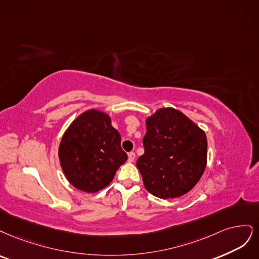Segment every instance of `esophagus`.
I'll return each instance as SVG.
<instances>
[{"label": "esophagus", "mask_w": 259, "mask_h": 259, "mask_svg": "<svg viewBox=\"0 0 259 259\" xmlns=\"http://www.w3.org/2000/svg\"><path fill=\"white\" fill-rule=\"evenodd\" d=\"M136 159V154L133 153V152H131V153H129L128 154V161L129 162H133V160Z\"/></svg>", "instance_id": "obj_1"}]
</instances>
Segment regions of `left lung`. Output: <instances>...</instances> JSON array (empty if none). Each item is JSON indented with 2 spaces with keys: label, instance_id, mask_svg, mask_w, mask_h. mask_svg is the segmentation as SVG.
Returning <instances> with one entry per match:
<instances>
[{
  "label": "left lung",
  "instance_id": "left-lung-1",
  "mask_svg": "<svg viewBox=\"0 0 259 259\" xmlns=\"http://www.w3.org/2000/svg\"><path fill=\"white\" fill-rule=\"evenodd\" d=\"M145 153L137 166L152 195L178 198L201 179L206 166L207 141L202 129L173 107L157 110L146 118Z\"/></svg>",
  "mask_w": 259,
  "mask_h": 259
}]
</instances>
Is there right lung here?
<instances>
[{
	"mask_svg": "<svg viewBox=\"0 0 259 259\" xmlns=\"http://www.w3.org/2000/svg\"><path fill=\"white\" fill-rule=\"evenodd\" d=\"M120 142L110 115L95 108L81 113L65 130L58 152L66 180L85 193L106 187L128 158Z\"/></svg>",
	"mask_w": 259,
	"mask_h": 259,
	"instance_id": "obj_1",
	"label": "right lung"
}]
</instances>
